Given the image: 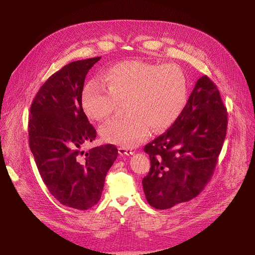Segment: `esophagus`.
Wrapping results in <instances>:
<instances>
[{
    "label": "esophagus",
    "instance_id": "obj_1",
    "mask_svg": "<svg viewBox=\"0 0 255 255\" xmlns=\"http://www.w3.org/2000/svg\"><path fill=\"white\" fill-rule=\"evenodd\" d=\"M133 152L132 150H130V149H128V148H124V146H120L119 148V154L121 155V156H129V155H132Z\"/></svg>",
    "mask_w": 255,
    "mask_h": 255
}]
</instances>
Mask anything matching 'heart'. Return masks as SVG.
Wrapping results in <instances>:
<instances>
[{"mask_svg":"<svg viewBox=\"0 0 255 255\" xmlns=\"http://www.w3.org/2000/svg\"><path fill=\"white\" fill-rule=\"evenodd\" d=\"M104 80L106 87L95 80L85 86L83 110L91 120L103 122L126 101L128 113L100 130L105 141L124 148L139 144L151 128L154 132L169 128L187 102L186 77L173 64L124 61L112 66Z\"/></svg>","mask_w":255,"mask_h":255,"instance_id":"1","label":"heart"}]
</instances>
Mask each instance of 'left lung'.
I'll return each mask as SVG.
<instances>
[{
	"instance_id": "left-lung-1",
	"label": "left lung",
	"mask_w": 255,
	"mask_h": 255,
	"mask_svg": "<svg viewBox=\"0 0 255 255\" xmlns=\"http://www.w3.org/2000/svg\"><path fill=\"white\" fill-rule=\"evenodd\" d=\"M227 113L219 90L200 77L179 119L144 145L151 168L142 179L148 203L169 209L196 197L216 167L226 135Z\"/></svg>"
}]
</instances>
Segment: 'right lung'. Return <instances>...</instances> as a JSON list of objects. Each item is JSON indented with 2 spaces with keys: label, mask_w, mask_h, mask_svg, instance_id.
Returning a JSON list of instances; mask_svg holds the SVG:
<instances>
[{
  "label": "right lung",
  "mask_w": 255,
  "mask_h": 255,
  "mask_svg": "<svg viewBox=\"0 0 255 255\" xmlns=\"http://www.w3.org/2000/svg\"><path fill=\"white\" fill-rule=\"evenodd\" d=\"M100 59L71 62L52 74L36 94L29 117L30 149L48 191L62 205L82 211L99 202L118 157L111 143L82 150L97 135L82 94L86 75Z\"/></svg>",
  "instance_id": "add662e5"
}]
</instances>
